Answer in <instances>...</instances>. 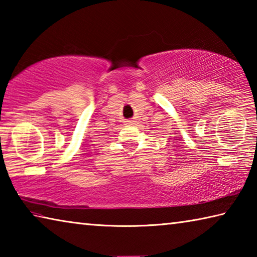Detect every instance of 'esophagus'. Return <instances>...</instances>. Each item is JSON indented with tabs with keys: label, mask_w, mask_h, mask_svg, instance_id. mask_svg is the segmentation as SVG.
Returning a JSON list of instances; mask_svg holds the SVG:
<instances>
[{
	"label": "esophagus",
	"mask_w": 257,
	"mask_h": 257,
	"mask_svg": "<svg viewBox=\"0 0 257 257\" xmlns=\"http://www.w3.org/2000/svg\"><path fill=\"white\" fill-rule=\"evenodd\" d=\"M125 122H127V124H133L134 121L133 120H128V121H125Z\"/></svg>",
	"instance_id": "34e87169"
}]
</instances>
